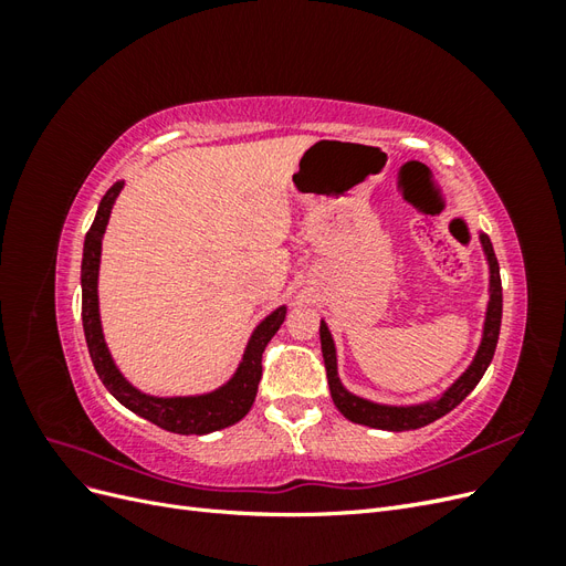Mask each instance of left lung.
Instances as JSON below:
<instances>
[{"instance_id": "8db88e82", "label": "left lung", "mask_w": 566, "mask_h": 566, "mask_svg": "<svg viewBox=\"0 0 566 566\" xmlns=\"http://www.w3.org/2000/svg\"><path fill=\"white\" fill-rule=\"evenodd\" d=\"M479 243H482L484 260L489 264V302L484 312V325H482V339H479V347L474 352V358L470 366L462 370L458 378L437 394L434 399H427L420 403H380L366 397H358V394L349 391L342 385L337 375V349L335 339L328 328V323L321 321V352L325 361V375H328V387L335 408L347 420L356 424L375 427V430H387V432H408L418 430V427L430 424L439 420L441 416L451 413V410L468 397V394L484 378V373L491 364L495 345H499V333H501V318H503V287H501V266L495 260L493 245L489 235L479 231Z\"/></svg>"}]
</instances>
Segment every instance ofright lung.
I'll use <instances>...</instances> for the list:
<instances>
[{"label": "right lung", "mask_w": 566, "mask_h": 566, "mask_svg": "<svg viewBox=\"0 0 566 566\" xmlns=\"http://www.w3.org/2000/svg\"><path fill=\"white\" fill-rule=\"evenodd\" d=\"M125 188V181H115L108 193L101 198L98 210L94 217V224L84 235V250H82V325L84 337H87V347L92 364L98 373L101 382L113 397L129 408L132 413L142 416L144 420L163 427L167 432L175 434H210L217 430H224L229 424H235L248 416V410L254 403L256 387L262 380V354L269 345V339L279 333L285 321L287 304H281L273 310L266 318L256 323L252 331L241 364L233 370L231 378L205 394H186V397H156V394H146L139 387H134L113 361V354L106 345L104 325H101L98 314V266H101V243H104V233L111 219V210Z\"/></svg>", "instance_id": "add662e5"}]
</instances>
